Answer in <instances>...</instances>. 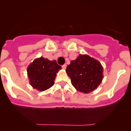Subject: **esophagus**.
<instances>
[{"mask_svg":"<svg viewBox=\"0 0 131 131\" xmlns=\"http://www.w3.org/2000/svg\"><path fill=\"white\" fill-rule=\"evenodd\" d=\"M62 68H63V69H66V68H67V65H66L65 64H63V65L62 66Z\"/></svg>","mask_w":131,"mask_h":131,"instance_id":"obj_1","label":"esophagus"}]
</instances>
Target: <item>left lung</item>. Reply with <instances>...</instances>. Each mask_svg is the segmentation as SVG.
Masks as SVG:
<instances>
[{"label": "left lung", "instance_id": "obj_1", "mask_svg": "<svg viewBox=\"0 0 131 131\" xmlns=\"http://www.w3.org/2000/svg\"><path fill=\"white\" fill-rule=\"evenodd\" d=\"M66 72L77 91L85 94L97 89L103 79L101 63L87 54H79L75 60L71 61Z\"/></svg>", "mask_w": 131, "mask_h": 131}]
</instances>
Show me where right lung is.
Listing matches in <instances>:
<instances>
[{"label":"right lung","mask_w":131,"mask_h":131,"mask_svg":"<svg viewBox=\"0 0 131 131\" xmlns=\"http://www.w3.org/2000/svg\"><path fill=\"white\" fill-rule=\"evenodd\" d=\"M61 67L56 60L50 61L40 57L34 59L28 67L27 74L30 84L39 91H44L54 85L56 73Z\"/></svg>","instance_id":"right-lung-1"}]
</instances>
